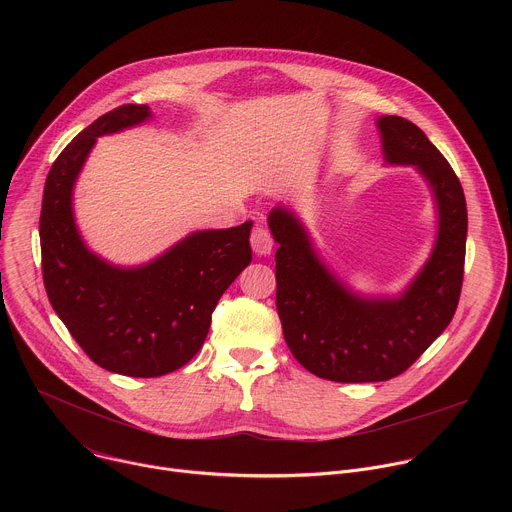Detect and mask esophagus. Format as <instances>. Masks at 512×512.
I'll list each match as a JSON object with an SVG mask.
<instances>
[{
	"instance_id": "34e87169",
	"label": "esophagus",
	"mask_w": 512,
	"mask_h": 512,
	"mask_svg": "<svg viewBox=\"0 0 512 512\" xmlns=\"http://www.w3.org/2000/svg\"><path fill=\"white\" fill-rule=\"evenodd\" d=\"M249 241H251V249L255 255H269L273 249V237L263 227H253Z\"/></svg>"
}]
</instances>
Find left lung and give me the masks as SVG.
Here are the masks:
<instances>
[{
  "instance_id": "1",
  "label": "left lung",
  "mask_w": 512,
  "mask_h": 512,
  "mask_svg": "<svg viewBox=\"0 0 512 512\" xmlns=\"http://www.w3.org/2000/svg\"><path fill=\"white\" fill-rule=\"evenodd\" d=\"M389 164H413L440 208L435 249L399 300H362L316 259L302 225L285 208L269 214L275 251V306L296 360L320 379L377 383L405 373L452 322L464 281L468 210L462 184L442 152L411 121L379 119Z\"/></svg>"
}]
</instances>
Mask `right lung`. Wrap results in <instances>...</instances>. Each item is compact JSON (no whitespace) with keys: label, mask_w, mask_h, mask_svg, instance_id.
Wrapping results in <instances>:
<instances>
[{"label":"right lung","mask_w":512,"mask_h":512,"mask_svg":"<svg viewBox=\"0 0 512 512\" xmlns=\"http://www.w3.org/2000/svg\"><path fill=\"white\" fill-rule=\"evenodd\" d=\"M148 105L101 115L54 160L42 196L40 249L48 300L70 336L99 367L125 377H162L200 350L210 316L251 263V223L186 237L154 263L119 269L81 241L70 192L99 135L137 125Z\"/></svg>","instance_id":"right-lung-1"}]
</instances>
